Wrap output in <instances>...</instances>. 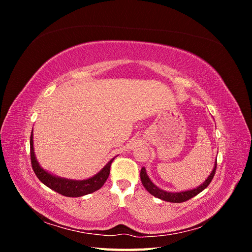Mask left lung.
<instances>
[{
    "label": "left lung",
    "mask_w": 252,
    "mask_h": 252,
    "mask_svg": "<svg viewBox=\"0 0 252 252\" xmlns=\"http://www.w3.org/2000/svg\"><path fill=\"white\" fill-rule=\"evenodd\" d=\"M216 169H217V161H216L215 167H213V170L211 171L210 175L202 185H200L199 187H196L192 190H187V191H181V192H168V191H165V190L156 186L148 178L145 167H143V168L141 169V181H142L143 186L146 188L147 191L150 194L158 197V199H161L163 201L170 202V203H183V202H186V201L190 200L191 197L195 196L196 194H199L200 192H202L203 190L210 184V182L212 181L213 177H215Z\"/></svg>",
    "instance_id": "8db88e82"
}]
</instances>
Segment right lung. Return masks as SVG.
Masks as SVG:
<instances>
[{
  "instance_id": "add662e5",
  "label": "right lung",
  "mask_w": 252,
  "mask_h": 252,
  "mask_svg": "<svg viewBox=\"0 0 252 252\" xmlns=\"http://www.w3.org/2000/svg\"><path fill=\"white\" fill-rule=\"evenodd\" d=\"M30 158H32V166L35 175L44 185H46L50 189L55 190L56 192L62 195L77 197L94 192L104 185V183L107 181L109 177L110 165L114 158L104 166V168L100 172L87 180L78 181L56 177V175H52L48 171L44 170L40 166L39 162L36 161L33 150V134L32 131V135H30Z\"/></svg>"
}]
</instances>
